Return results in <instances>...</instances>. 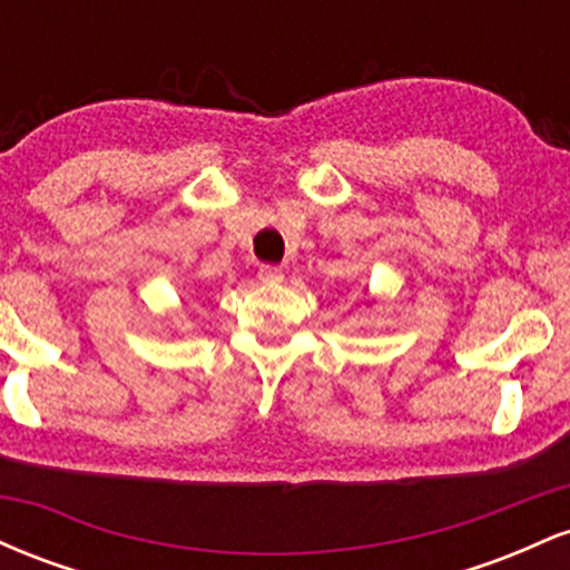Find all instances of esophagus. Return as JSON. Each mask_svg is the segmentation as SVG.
Returning a JSON list of instances; mask_svg holds the SVG:
<instances>
[{
  "label": "esophagus",
  "instance_id": "esophagus-1",
  "mask_svg": "<svg viewBox=\"0 0 570 570\" xmlns=\"http://www.w3.org/2000/svg\"><path fill=\"white\" fill-rule=\"evenodd\" d=\"M259 281H263V284H267V286H276V284H281V281H284V271H281V267H276V265H263L259 267Z\"/></svg>",
  "mask_w": 570,
  "mask_h": 570
}]
</instances>
